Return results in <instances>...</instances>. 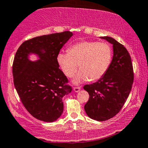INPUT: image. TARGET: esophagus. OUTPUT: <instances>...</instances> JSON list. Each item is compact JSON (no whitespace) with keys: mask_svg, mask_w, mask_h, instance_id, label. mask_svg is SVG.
<instances>
[{"mask_svg":"<svg viewBox=\"0 0 148 148\" xmlns=\"http://www.w3.org/2000/svg\"><path fill=\"white\" fill-rule=\"evenodd\" d=\"M81 88H82V87L81 86H74V91H75V92H79V91L81 90Z\"/></svg>","mask_w":148,"mask_h":148,"instance_id":"34e87169","label":"esophagus"}]
</instances>
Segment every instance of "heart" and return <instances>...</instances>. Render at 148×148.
I'll list each match as a JSON object with an SVG mask.
<instances>
[{
  "label": "heart",
  "mask_w": 148,
  "mask_h": 148,
  "mask_svg": "<svg viewBox=\"0 0 148 148\" xmlns=\"http://www.w3.org/2000/svg\"><path fill=\"white\" fill-rule=\"evenodd\" d=\"M113 52L106 42L81 41L74 43L68 49L67 53L60 52L57 60L62 71L68 78L75 75V83L82 81H96L102 78L111 65Z\"/></svg>",
  "instance_id": "heart-1"
}]
</instances>
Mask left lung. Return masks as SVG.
Here are the masks:
<instances>
[{
    "instance_id": "left-lung-1",
    "label": "left lung",
    "mask_w": 148,
    "mask_h": 148,
    "mask_svg": "<svg viewBox=\"0 0 148 148\" xmlns=\"http://www.w3.org/2000/svg\"><path fill=\"white\" fill-rule=\"evenodd\" d=\"M113 45V56L111 65L103 77L92 84L84 86L89 94L84 106L91 119L104 121L114 117L130 94L134 79L133 64L126 48L113 38L101 37Z\"/></svg>"
}]
</instances>
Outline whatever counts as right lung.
Instances as JSON below:
<instances>
[{"instance_id":"right-lung-1","label":"right lung","mask_w":148,"mask_h":148,"mask_svg":"<svg viewBox=\"0 0 148 148\" xmlns=\"http://www.w3.org/2000/svg\"><path fill=\"white\" fill-rule=\"evenodd\" d=\"M72 35L64 31L26 40L14 57V86L26 110L40 121L53 122L59 119L64 110L62 98L72 90L57 60ZM29 53L37 54L40 60L31 62Z\"/></svg>"}]
</instances>
